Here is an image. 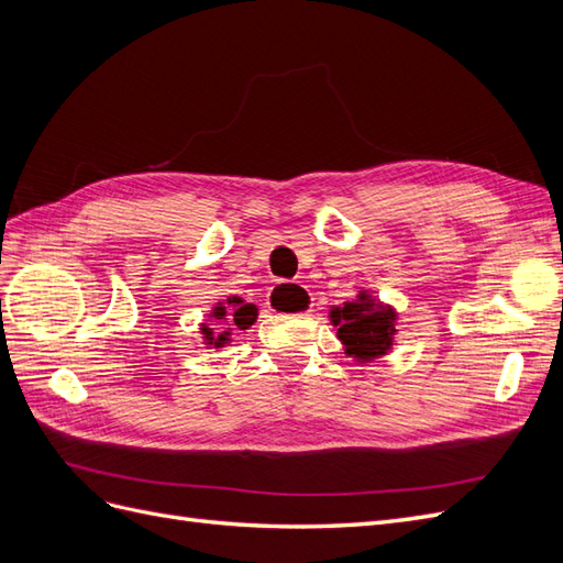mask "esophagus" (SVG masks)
<instances>
[{
	"label": "esophagus",
	"instance_id": "1",
	"mask_svg": "<svg viewBox=\"0 0 563 563\" xmlns=\"http://www.w3.org/2000/svg\"><path fill=\"white\" fill-rule=\"evenodd\" d=\"M267 305L279 314H302L310 312L308 294L300 284H277L272 288Z\"/></svg>",
	"mask_w": 563,
	"mask_h": 563
}]
</instances>
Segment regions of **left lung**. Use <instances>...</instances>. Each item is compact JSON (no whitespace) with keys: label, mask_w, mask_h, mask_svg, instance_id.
<instances>
[{"label":"left lung","mask_w":563,"mask_h":563,"mask_svg":"<svg viewBox=\"0 0 563 563\" xmlns=\"http://www.w3.org/2000/svg\"><path fill=\"white\" fill-rule=\"evenodd\" d=\"M331 321L338 327V338L345 345V354L354 356L356 362L378 360L395 345L397 312L389 305L371 298L366 291H360L356 300L345 302L343 308H333Z\"/></svg>","instance_id":"8db88e82"}]
</instances>
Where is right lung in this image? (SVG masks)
Masks as SVG:
<instances>
[{
    "mask_svg": "<svg viewBox=\"0 0 563 563\" xmlns=\"http://www.w3.org/2000/svg\"><path fill=\"white\" fill-rule=\"evenodd\" d=\"M211 317L218 319L220 323H225V327H236V329L244 331L255 321V317H258V310H255V305L244 302L242 298L232 296V298H228V305L218 302L213 312H211ZM201 333H203V338H207V345H213V347H223L230 340V331H223L216 338L213 329H209L207 323L201 327Z\"/></svg>",
    "mask_w": 563,
    "mask_h": 563,
    "instance_id": "right-lung-1",
    "label": "right lung"
}]
</instances>
